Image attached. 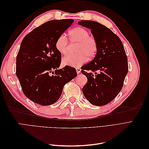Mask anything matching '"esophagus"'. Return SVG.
I'll return each mask as SVG.
<instances>
[{
  "label": "esophagus",
  "instance_id": "obj_1",
  "mask_svg": "<svg viewBox=\"0 0 149 149\" xmlns=\"http://www.w3.org/2000/svg\"><path fill=\"white\" fill-rule=\"evenodd\" d=\"M81 70V69L79 68H76V71H77V73L78 74H79L80 73Z\"/></svg>",
  "mask_w": 149,
  "mask_h": 149
}]
</instances>
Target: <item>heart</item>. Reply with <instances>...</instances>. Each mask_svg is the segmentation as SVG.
I'll return each mask as SVG.
<instances>
[{"instance_id":"1","label":"heart","mask_w":149,"mask_h":149,"mask_svg":"<svg viewBox=\"0 0 149 149\" xmlns=\"http://www.w3.org/2000/svg\"><path fill=\"white\" fill-rule=\"evenodd\" d=\"M69 39L71 43H77L75 55H67L62 60L65 66L78 67L82 65L87 60L96 55L97 52V43L93 36L89 35L88 30L77 26L70 31ZM56 50L61 55L66 53L68 48V41L65 35H61L55 43Z\"/></svg>"}]
</instances>
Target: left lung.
<instances>
[{
    "instance_id": "8db88e82",
    "label": "left lung",
    "mask_w": 149,
    "mask_h": 149,
    "mask_svg": "<svg viewBox=\"0 0 149 149\" xmlns=\"http://www.w3.org/2000/svg\"><path fill=\"white\" fill-rule=\"evenodd\" d=\"M80 25L91 29L97 43L94 59L81 67L88 78L83 88L87 100L94 106H104L117 96L128 73L127 57L120 39L111 29L95 21L81 20Z\"/></svg>"
}]
</instances>
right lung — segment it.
I'll list each match as a JSON object with an SVG mask.
<instances>
[{"mask_svg":"<svg viewBox=\"0 0 149 149\" xmlns=\"http://www.w3.org/2000/svg\"><path fill=\"white\" fill-rule=\"evenodd\" d=\"M73 19L49 20L34 29L21 43L16 59V75L25 96L42 106L56 102L65 84L77 76L74 68L61 65L57 38L71 25Z\"/></svg>","mask_w":149,"mask_h":149,"instance_id":"obj_1","label":"right lung"}]
</instances>
